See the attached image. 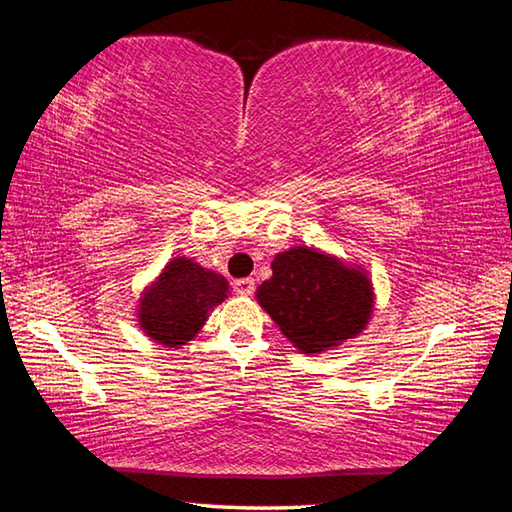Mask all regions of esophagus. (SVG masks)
<instances>
[{"label":"esophagus","mask_w":512,"mask_h":512,"mask_svg":"<svg viewBox=\"0 0 512 512\" xmlns=\"http://www.w3.org/2000/svg\"><path fill=\"white\" fill-rule=\"evenodd\" d=\"M232 287H235V291L239 293V296H253L255 280H253V277H241V280L232 282Z\"/></svg>","instance_id":"obj_1"}]
</instances>
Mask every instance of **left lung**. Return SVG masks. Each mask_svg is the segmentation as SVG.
<instances>
[{
    "instance_id": "1",
    "label": "left lung",
    "mask_w": 512,
    "mask_h": 512,
    "mask_svg": "<svg viewBox=\"0 0 512 512\" xmlns=\"http://www.w3.org/2000/svg\"><path fill=\"white\" fill-rule=\"evenodd\" d=\"M271 268L273 277L257 289V300L293 348L325 352L368 325L375 296L361 268L307 246L277 253Z\"/></svg>"
}]
</instances>
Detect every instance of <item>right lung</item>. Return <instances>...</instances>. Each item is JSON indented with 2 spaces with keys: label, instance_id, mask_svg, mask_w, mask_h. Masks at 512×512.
<instances>
[{
  "label": "right lung",
  "instance_id": "add662e5",
  "mask_svg": "<svg viewBox=\"0 0 512 512\" xmlns=\"http://www.w3.org/2000/svg\"><path fill=\"white\" fill-rule=\"evenodd\" d=\"M228 293L230 287L223 275L207 271L194 259L176 257L144 291L137 318L155 343L178 348L194 339L210 311L221 305Z\"/></svg>",
  "mask_w": 512,
  "mask_h": 512
}]
</instances>
